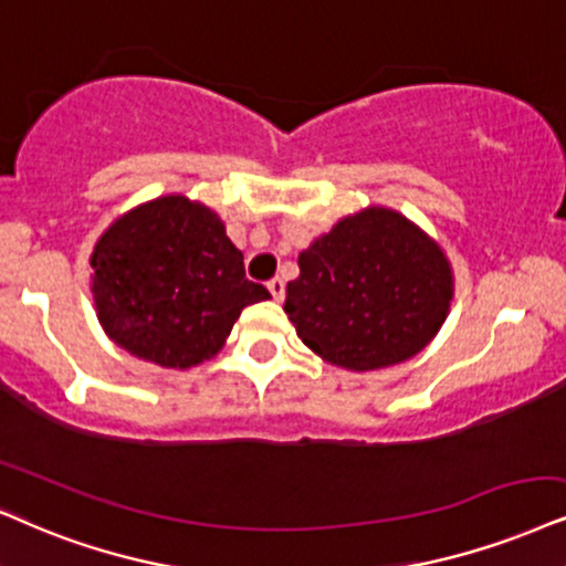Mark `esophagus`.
<instances>
[{
	"label": "esophagus",
	"mask_w": 566,
	"mask_h": 566,
	"mask_svg": "<svg viewBox=\"0 0 566 566\" xmlns=\"http://www.w3.org/2000/svg\"><path fill=\"white\" fill-rule=\"evenodd\" d=\"M269 292H271V295H274V300H284V279L282 276L271 279Z\"/></svg>",
	"instance_id": "obj_1"
}]
</instances>
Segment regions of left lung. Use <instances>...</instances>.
Segmentation results:
<instances>
[{
	"label": "left lung",
	"mask_w": 566,
	"mask_h": 566,
	"mask_svg": "<svg viewBox=\"0 0 566 566\" xmlns=\"http://www.w3.org/2000/svg\"><path fill=\"white\" fill-rule=\"evenodd\" d=\"M284 311L313 353L349 370H376L420 353L452 300L441 248L389 209L342 219L303 250Z\"/></svg>",
	"instance_id": "left-lung-1"
}]
</instances>
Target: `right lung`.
<instances>
[{"label": "right lung", "instance_id": "obj_1", "mask_svg": "<svg viewBox=\"0 0 566 566\" xmlns=\"http://www.w3.org/2000/svg\"><path fill=\"white\" fill-rule=\"evenodd\" d=\"M91 266L104 332L164 368L209 360L242 307L271 297L245 276L217 213L182 196L156 198L114 221Z\"/></svg>", "mask_w": 566, "mask_h": 566}]
</instances>
